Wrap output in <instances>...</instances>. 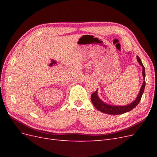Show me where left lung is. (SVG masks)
I'll list each match as a JSON object with an SVG mask.
<instances>
[{
    "label": "left lung",
    "instance_id": "1",
    "mask_svg": "<svg viewBox=\"0 0 157 157\" xmlns=\"http://www.w3.org/2000/svg\"><path fill=\"white\" fill-rule=\"evenodd\" d=\"M137 59L140 65L141 66L142 68H143V71H142V75H143V77H144V82L142 84V86L140 88V92L137 95V96L135 100L133 101L132 103L128 104L127 105L124 106H117V105H109V104H107L105 103H104L99 98L98 96V90L96 92H94L92 96H91V100L93 103V105L94 107H96L98 110L99 111H101L102 113H104L105 114H109V115H121V114L125 113L126 112L130 111L132 110L133 109L136 107L137 104L139 103V102L141 100V98L142 95H143V93L144 92L145 90V67L142 63L141 61L140 58L138 56H137Z\"/></svg>",
    "mask_w": 157,
    "mask_h": 157
}]
</instances>
